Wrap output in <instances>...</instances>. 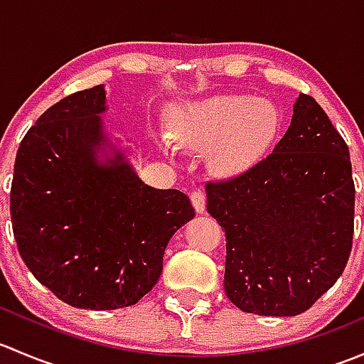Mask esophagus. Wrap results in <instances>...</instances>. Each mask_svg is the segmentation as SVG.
<instances>
[{"label": "esophagus", "instance_id": "obj_1", "mask_svg": "<svg viewBox=\"0 0 364 364\" xmlns=\"http://www.w3.org/2000/svg\"><path fill=\"white\" fill-rule=\"evenodd\" d=\"M190 199H192V204H193V208H196L197 213H204L205 193L203 192V190H193L192 196H190Z\"/></svg>", "mask_w": 364, "mask_h": 364}]
</instances>
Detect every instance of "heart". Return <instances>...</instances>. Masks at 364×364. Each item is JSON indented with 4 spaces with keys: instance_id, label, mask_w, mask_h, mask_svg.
I'll use <instances>...</instances> for the list:
<instances>
[{
    "instance_id": "b5f03b06",
    "label": "heart",
    "mask_w": 364,
    "mask_h": 364,
    "mask_svg": "<svg viewBox=\"0 0 364 364\" xmlns=\"http://www.w3.org/2000/svg\"><path fill=\"white\" fill-rule=\"evenodd\" d=\"M280 116L267 100L248 95H216L183 104L172 119V137L179 146L209 153L218 174L243 171L267 151L277 139Z\"/></svg>"
}]
</instances>
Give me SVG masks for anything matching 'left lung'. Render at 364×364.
<instances>
[{
	"label": "left lung",
	"instance_id": "1",
	"mask_svg": "<svg viewBox=\"0 0 364 364\" xmlns=\"http://www.w3.org/2000/svg\"><path fill=\"white\" fill-rule=\"evenodd\" d=\"M208 213L225 230L227 297L247 314L294 317L335 285L354 234L348 148L308 95L273 153L208 183Z\"/></svg>",
	"mask_w": 364,
	"mask_h": 364
}]
</instances>
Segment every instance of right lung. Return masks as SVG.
Segmentation results:
<instances>
[{
    "mask_svg": "<svg viewBox=\"0 0 364 364\" xmlns=\"http://www.w3.org/2000/svg\"><path fill=\"white\" fill-rule=\"evenodd\" d=\"M105 111L102 84L47 109L21 141L10 190L24 264L82 310L132 306L148 294L172 234L196 216L185 193L139 178L109 141Z\"/></svg>",
    "mask_w": 364,
    "mask_h": 364,
    "instance_id": "add662e5",
    "label": "right lung"
}]
</instances>
